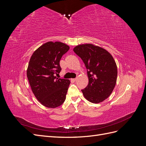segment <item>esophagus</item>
Wrapping results in <instances>:
<instances>
[{
	"mask_svg": "<svg viewBox=\"0 0 146 146\" xmlns=\"http://www.w3.org/2000/svg\"><path fill=\"white\" fill-rule=\"evenodd\" d=\"M72 80L73 81H74V82H76V81L77 80V78H73V79H72Z\"/></svg>",
	"mask_w": 146,
	"mask_h": 146,
	"instance_id": "34e87169",
	"label": "esophagus"
}]
</instances>
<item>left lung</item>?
<instances>
[{
    "label": "left lung",
    "instance_id": "obj_1",
    "mask_svg": "<svg viewBox=\"0 0 146 146\" xmlns=\"http://www.w3.org/2000/svg\"><path fill=\"white\" fill-rule=\"evenodd\" d=\"M73 50L87 69L89 83L82 90L84 97L92 103L102 102L111 94L116 83L117 69L113 57L104 48L92 44L78 45Z\"/></svg>",
    "mask_w": 146,
    "mask_h": 146
}]
</instances>
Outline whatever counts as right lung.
Wrapping results in <instances>:
<instances>
[{"label": "right lung", "instance_id": "1", "mask_svg": "<svg viewBox=\"0 0 146 146\" xmlns=\"http://www.w3.org/2000/svg\"><path fill=\"white\" fill-rule=\"evenodd\" d=\"M69 49L61 42L49 41L38 48L31 56L27 76L31 89L38 100L47 108L61 105L66 99L70 81L58 78L60 61Z\"/></svg>", "mask_w": 146, "mask_h": 146}]
</instances>
